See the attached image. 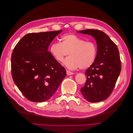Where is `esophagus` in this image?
<instances>
[{
	"label": "esophagus",
	"instance_id": "34e87169",
	"mask_svg": "<svg viewBox=\"0 0 133 133\" xmlns=\"http://www.w3.org/2000/svg\"><path fill=\"white\" fill-rule=\"evenodd\" d=\"M66 74H67V75H71L74 74V73H73V72H71V71H69V70H66Z\"/></svg>",
	"mask_w": 133,
	"mask_h": 133
}]
</instances>
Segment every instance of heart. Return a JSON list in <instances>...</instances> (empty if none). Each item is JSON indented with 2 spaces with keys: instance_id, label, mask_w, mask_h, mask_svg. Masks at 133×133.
I'll list each match as a JSON object with an SVG mask.
<instances>
[{
  "instance_id": "1",
  "label": "heart",
  "mask_w": 133,
  "mask_h": 133,
  "mask_svg": "<svg viewBox=\"0 0 133 133\" xmlns=\"http://www.w3.org/2000/svg\"><path fill=\"white\" fill-rule=\"evenodd\" d=\"M61 41L53 43L49 48L51 55L58 62H63L69 53L70 56L66 59L64 64L70 69H87L94 63L98 47L94 42H85L78 36L71 34L62 36Z\"/></svg>"
}]
</instances>
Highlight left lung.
Segmentation results:
<instances>
[{
	"mask_svg": "<svg viewBox=\"0 0 133 133\" xmlns=\"http://www.w3.org/2000/svg\"><path fill=\"white\" fill-rule=\"evenodd\" d=\"M78 33L91 35L98 47L97 57L94 63L86 70L87 81L80 91L88 102L103 101L111 94L121 71L118 48L101 30L85 29Z\"/></svg>",
	"mask_w": 133,
	"mask_h": 133,
	"instance_id": "1",
	"label": "left lung"
}]
</instances>
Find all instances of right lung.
Masks as SVG:
<instances>
[{
	"instance_id": "1",
	"label": "right lung",
	"mask_w": 133,
	"mask_h": 133,
	"mask_svg": "<svg viewBox=\"0 0 133 133\" xmlns=\"http://www.w3.org/2000/svg\"><path fill=\"white\" fill-rule=\"evenodd\" d=\"M62 30L29 33L15 45L11 54V75L16 85L30 101L49 99L66 73L48 51L50 43Z\"/></svg>"
}]
</instances>
